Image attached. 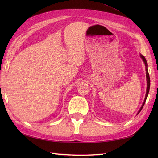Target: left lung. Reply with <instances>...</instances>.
<instances>
[{
  "label": "left lung",
  "instance_id": "8db88e82",
  "mask_svg": "<svg viewBox=\"0 0 158 158\" xmlns=\"http://www.w3.org/2000/svg\"><path fill=\"white\" fill-rule=\"evenodd\" d=\"M140 58H142L143 61L144 62V63H145V70H146V78H147V90H146V94H145V100H144V102L143 103V105L141 106V107H140V109H139V112L137 113V115L140 112V110H142L143 107L144 106V105H145V101L147 100V96H148V94H149V89H150V77H149V72H148V69H147V60L145 59V57H144L142 54H140Z\"/></svg>",
  "mask_w": 158,
  "mask_h": 158
}]
</instances>
